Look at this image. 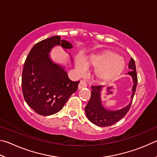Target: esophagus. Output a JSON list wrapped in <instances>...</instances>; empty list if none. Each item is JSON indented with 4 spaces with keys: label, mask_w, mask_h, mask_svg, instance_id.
I'll return each mask as SVG.
<instances>
[{
    "label": "esophagus",
    "mask_w": 157,
    "mask_h": 157,
    "mask_svg": "<svg viewBox=\"0 0 157 157\" xmlns=\"http://www.w3.org/2000/svg\"><path fill=\"white\" fill-rule=\"evenodd\" d=\"M86 86H87V84L86 83V82L83 81H81L80 82V83L78 84V90H81L82 88H84V87H86Z\"/></svg>",
    "instance_id": "obj_1"
}]
</instances>
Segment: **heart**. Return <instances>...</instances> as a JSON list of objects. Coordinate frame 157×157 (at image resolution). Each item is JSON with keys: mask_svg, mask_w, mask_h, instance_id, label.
I'll return each instance as SVG.
<instances>
[{"mask_svg": "<svg viewBox=\"0 0 157 157\" xmlns=\"http://www.w3.org/2000/svg\"><path fill=\"white\" fill-rule=\"evenodd\" d=\"M125 65L123 58L111 50H105L101 53L90 55L83 59L76 60V69L79 74H83L87 67H95V76L103 81L117 78L123 72Z\"/></svg>", "mask_w": 157, "mask_h": 157, "instance_id": "heart-1", "label": "heart"}]
</instances>
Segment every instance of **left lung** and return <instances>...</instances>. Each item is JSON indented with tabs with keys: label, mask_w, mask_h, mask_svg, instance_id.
<instances>
[{
	"label": "left lung",
	"mask_w": 157,
	"mask_h": 157,
	"mask_svg": "<svg viewBox=\"0 0 157 157\" xmlns=\"http://www.w3.org/2000/svg\"><path fill=\"white\" fill-rule=\"evenodd\" d=\"M128 67L131 71L127 74L130 75L133 81V86L132 88V94L130 97V101L128 105L121 109L117 110H110L105 108L103 105L101 100V92L103 86H92L91 98L85 108L87 118L90 122L99 127H107L114 124L125 116L130 108L132 101L135 94L137 86V75L136 70V65L134 60L131 58L129 62Z\"/></svg>",
	"instance_id": "obj_1"
}]
</instances>
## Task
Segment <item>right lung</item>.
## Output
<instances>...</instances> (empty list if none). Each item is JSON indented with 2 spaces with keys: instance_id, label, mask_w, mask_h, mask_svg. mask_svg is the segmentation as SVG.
<instances>
[{
  "instance_id": "add662e5",
  "label": "right lung",
  "mask_w": 157,
  "mask_h": 157,
  "mask_svg": "<svg viewBox=\"0 0 157 157\" xmlns=\"http://www.w3.org/2000/svg\"><path fill=\"white\" fill-rule=\"evenodd\" d=\"M73 48L60 36L47 38L33 47L24 63L22 90L25 100L37 114L49 116L61 109L75 92L79 81H71L65 67L54 63L50 52L55 46Z\"/></svg>"
}]
</instances>
